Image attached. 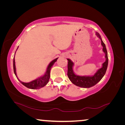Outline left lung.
I'll return each instance as SVG.
<instances>
[{
  "label": "left lung",
  "mask_w": 125,
  "mask_h": 125,
  "mask_svg": "<svg viewBox=\"0 0 125 125\" xmlns=\"http://www.w3.org/2000/svg\"><path fill=\"white\" fill-rule=\"evenodd\" d=\"M96 35L99 39L101 40V45L103 46V50L105 53V62L103 64V67L95 73L93 76H79L75 74L73 71V63L69 59H67L68 62V72L67 75L69 80L72 82V83L75 85L82 88H90L97 84L102 79L105 75L106 71L107 65H108V57H107V52L105 43L101 39V36L98 32H96Z\"/></svg>",
  "instance_id": "1"
}]
</instances>
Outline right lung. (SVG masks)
I'll use <instances>...</instances> for the list:
<instances>
[{"label":"right lung","instance_id":"obj_1","mask_svg":"<svg viewBox=\"0 0 125 125\" xmlns=\"http://www.w3.org/2000/svg\"><path fill=\"white\" fill-rule=\"evenodd\" d=\"M58 58L54 59V60H53L51 62L47 68V71H46L45 75H43L42 77H40L37 79L33 80L32 81L30 82H29V83H24V82H22L18 79L20 82V83L22 84L24 86H26V87L32 89H40L41 88L43 87L44 86H45L46 84L48 83V81H49L50 78V71L51 69V67L53 66L54 63L56 62ZM13 68H14V72L15 75L17 77L16 73V67H15V59L14 58L13 60Z\"/></svg>","mask_w":125,"mask_h":125}]
</instances>
